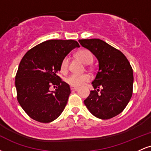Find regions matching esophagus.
<instances>
[{"label": "esophagus", "mask_w": 151, "mask_h": 151, "mask_svg": "<svg viewBox=\"0 0 151 151\" xmlns=\"http://www.w3.org/2000/svg\"><path fill=\"white\" fill-rule=\"evenodd\" d=\"M70 89H71V90H74V91H77V90L79 89V88L78 87H76V86H70Z\"/></svg>", "instance_id": "esophagus-1"}]
</instances>
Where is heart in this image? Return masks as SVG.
<instances>
[{
	"mask_svg": "<svg viewBox=\"0 0 151 151\" xmlns=\"http://www.w3.org/2000/svg\"><path fill=\"white\" fill-rule=\"evenodd\" d=\"M77 58L84 62L85 65H89L93 61V55L89 50H81L77 53ZM70 59L68 57H65L62 60L60 65V70L62 72H66L68 70ZM90 79V76L87 74H72L66 78V82L72 86H79L82 85L84 82Z\"/></svg>",
	"mask_w": 151,
	"mask_h": 151,
	"instance_id": "heart-1",
	"label": "heart"
}]
</instances>
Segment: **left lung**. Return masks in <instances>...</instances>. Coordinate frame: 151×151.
<instances>
[{"mask_svg":"<svg viewBox=\"0 0 151 151\" xmlns=\"http://www.w3.org/2000/svg\"><path fill=\"white\" fill-rule=\"evenodd\" d=\"M79 42L99 62L98 72L91 82L94 90L90 91L84 104L96 118L111 119L124 111L132 96V67L124 54L101 40H79Z\"/></svg>","mask_w":151,"mask_h":151,"instance_id":"8db88e82","label":"left lung"}]
</instances>
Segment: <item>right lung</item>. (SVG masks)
<instances>
[{
  "label": "right lung",
  "instance_id": "add662e5",
  "mask_svg": "<svg viewBox=\"0 0 151 151\" xmlns=\"http://www.w3.org/2000/svg\"><path fill=\"white\" fill-rule=\"evenodd\" d=\"M76 47L72 40H50L27 52L19 65L15 85L20 106L31 119L50 123L65 109L71 91L58 73L64 58ZM52 85H57L50 91Z\"/></svg>",
  "mask_w": 151,
  "mask_h": 151
}]
</instances>
